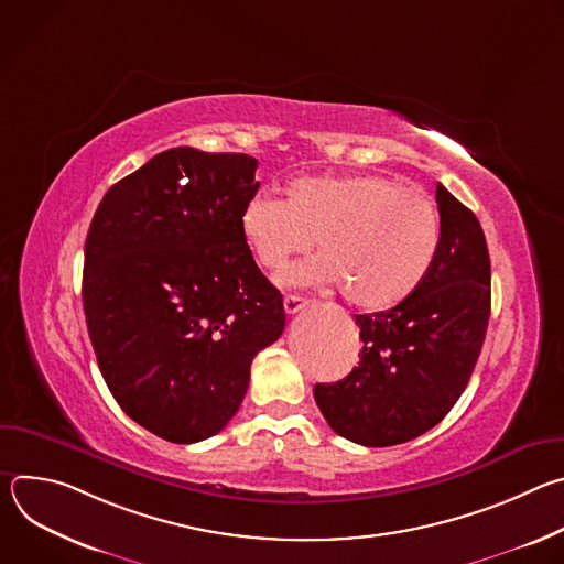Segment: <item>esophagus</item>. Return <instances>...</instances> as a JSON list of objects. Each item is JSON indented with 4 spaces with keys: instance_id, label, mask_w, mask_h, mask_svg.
Returning a JSON list of instances; mask_svg holds the SVG:
<instances>
[{
    "instance_id": "34e87169",
    "label": "esophagus",
    "mask_w": 564,
    "mask_h": 564,
    "mask_svg": "<svg viewBox=\"0 0 564 564\" xmlns=\"http://www.w3.org/2000/svg\"><path fill=\"white\" fill-rule=\"evenodd\" d=\"M307 305V299H303V296H294V294H288L285 299H283V307H285V312L288 314H296L299 310H303Z\"/></svg>"
}]
</instances>
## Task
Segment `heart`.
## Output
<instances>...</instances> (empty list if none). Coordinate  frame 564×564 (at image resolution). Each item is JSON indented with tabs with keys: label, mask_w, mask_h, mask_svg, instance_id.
I'll return each mask as SVG.
<instances>
[{
	"label": "heart",
	"mask_w": 564,
	"mask_h": 564,
	"mask_svg": "<svg viewBox=\"0 0 564 564\" xmlns=\"http://www.w3.org/2000/svg\"><path fill=\"white\" fill-rule=\"evenodd\" d=\"M240 234L265 270H281L312 248L318 257L283 274L290 285L344 288L364 310L411 299L440 252V216L420 189L379 174L303 176L285 200L257 194L240 214Z\"/></svg>",
	"instance_id": "heart-1"
}]
</instances>
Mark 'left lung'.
<instances>
[{
    "label": "left lung",
    "mask_w": 564,
    "mask_h": 564,
    "mask_svg": "<svg viewBox=\"0 0 564 564\" xmlns=\"http://www.w3.org/2000/svg\"><path fill=\"white\" fill-rule=\"evenodd\" d=\"M440 252L422 288L390 310L357 314L352 372L316 383L330 429L361 446H394L437 426L464 392L487 337L491 261L475 214L442 183Z\"/></svg>",
    "instance_id": "obj_1"
}]
</instances>
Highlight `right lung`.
<instances>
[{"label": "right lung", "mask_w": 564, "mask_h": 564, "mask_svg": "<svg viewBox=\"0 0 564 564\" xmlns=\"http://www.w3.org/2000/svg\"><path fill=\"white\" fill-rule=\"evenodd\" d=\"M259 160L176 147L118 181L85 243L83 303L100 372L149 433L223 431L252 359L285 328L281 292L240 234Z\"/></svg>", "instance_id": "1"}]
</instances>
